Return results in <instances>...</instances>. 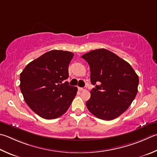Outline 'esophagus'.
<instances>
[{
  "mask_svg": "<svg viewBox=\"0 0 157 157\" xmlns=\"http://www.w3.org/2000/svg\"><path fill=\"white\" fill-rule=\"evenodd\" d=\"M78 89L80 90V91H82V90H85L86 89V87H84V88H81V87H78Z\"/></svg>",
  "mask_w": 157,
  "mask_h": 157,
  "instance_id": "1",
  "label": "esophagus"
}]
</instances>
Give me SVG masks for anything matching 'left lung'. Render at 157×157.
<instances>
[{
  "label": "left lung",
  "instance_id": "left-lung-1",
  "mask_svg": "<svg viewBox=\"0 0 157 157\" xmlns=\"http://www.w3.org/2000/svg\"><path fill=\"white\" fill-rule=\"evenodd\" d=\"M82 58L89 64L91 84L95 85L86 103L88 110L103 120L118 117L137 94L138 75L129 63L107 49L91 51Z\"/></svg>",
  "mask_w": 157,
  "mask_h": 157
}]
</instances>
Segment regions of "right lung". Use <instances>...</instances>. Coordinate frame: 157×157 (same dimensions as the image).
I'll return each mask as SVG.
<instances>
[{"label": "right lung", "instance_id": "right-lung-1", "mask_svg": "<svg viewBox=\"0 0 157 157\" xmlns=\"http://www.w3.org/2000/svg\"><path fill=\"white\" fill-rule=\"evenodd\" d=\"M73 53L52 50L28 64L20 75V88L29 107L42 118L53 119L67 112L78 88L63 81L69 78Z\"/></svg>", "mask_w": 157, "mask_h": 157}]
</instances>
